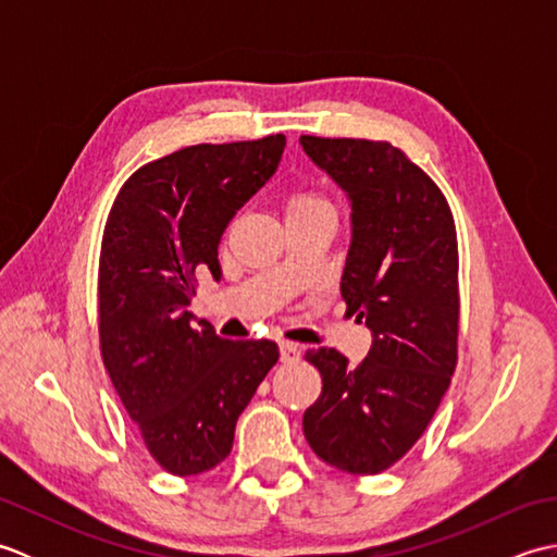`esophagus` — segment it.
Returning a JSON list of instances; mask_svg holds the SVG:
<instances>
[{
	"mask_svg": "<svg viewBox=\"0 0 557 557\" xmlns=\"http://www.w3.org/2000/svg\"><path fill=\"white\" fill-rule=\"evenodd\" d=\"M299 357H301V347L299 345H294V342H287V339L280 342V359L282 361L294 363V361H299Z\"/></svg>",
	"mask_w": 557,
	"mask_h": 557,
	"instance_id": "1",
	"label": "esophagus"
}]
</instances>
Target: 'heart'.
I'll return each mask as SVG.
<instances>
[{
    "instance_id": "obj_1",
    "label": "heart",
    "mask_w": 557,
    "mask_h": 557,
    "mask_svg": "<svg viewBox=\"0 0 557 557\" xmlns=\"http://www.w3.org/2000/svg\"><path fill=\"white\" fill-rule=\"evenodd\" d=\"M313 206H323V203H321V200H318V198H313V196L301 194V196H294V198H292L289 210H301V208H313Z\"/></svg>"
}]
</instances>
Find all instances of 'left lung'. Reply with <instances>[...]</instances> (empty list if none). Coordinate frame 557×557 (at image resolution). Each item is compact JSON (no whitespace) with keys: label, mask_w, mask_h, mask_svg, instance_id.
Segmentation results:
<instances>
[{"label":"left lung","mask_w":557,"mask_h":557,"mask_svg":"<svg viewBox=\"0 0 557 557\" xmlns=\"http://www.w3.org/2000/svg\"><path fill=\"white\" fill-rule=\"evenodd\" d=\"M299 144L349 200L339 292L373 337L359 366L337 349L306 351L323 393L304 413V435L327 465L377 474L419 441L455 371V220L441 188L385 140L301 136Z\"/></svg>","instance_id":"obj_1"}]
</instances>
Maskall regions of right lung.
<instances>
[{
  "instance_id": "right-lung-1",
  "label": "right lung",
  "mask_w": 557,
  "mask_h": 557,
  "mask_svg": "<svg viewBox=\"0 0 557 557\" xmlns=\"http://www.w3.org/2000/svg\"><path fill=\"white\" fill-rule=\"evenodd\" d=\"M285 136L182 148L122 186L100 253V349L148 453L174 476L230 455L236 419L280 359L270 339H224L188 311L220 282V236L275 174Z\"/></svg>"
}]
</instances>
